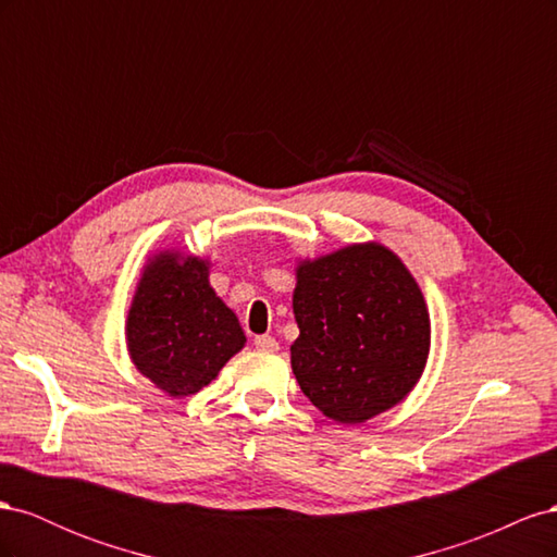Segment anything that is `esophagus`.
<instances>
[{
    "label": "esophagus",
    "instance_id": "esophagus-1",
    "mask_svg": "<svg viewBox=\"0 0 557 557\" xmlns=\"http://www.w3.org/2000/svg\"><path fill=\"white\" fill-rule=\"evenodd\" d=\"M256 348H260V350H269V352H274V350H278V342L274 339V336H269V334H260V336H256Z\"/></svg>",
    "mask_w": 557,
    "mask_h": 557
}]
</instances>
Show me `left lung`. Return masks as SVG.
<instances>
[{
    "label": "left lung",
    "instance_id": "8db88e82",
    "mask_svg": "<svg viewBox=\"0 0 557 557\" xmlns=\"http://www.w3.org/2000/svg\"><path fill=\"white\" fill-rule=\"evenodd\" d=\"M293 374L315 409L358 425L407 397L430 352V313L391 248L352 244L297 264Z\"/></svg>",
    "mask_w": 557,
    "mask_h": 557
}]
</instances>
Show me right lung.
<instances>
[{
	"instance_id": "obj_1",
	"label": "right lung",
	"mask_w": 557,
	"mask_h": 557,
	"mask_svg": "<svg viewBox=\"0 0 557 557\" xmlns=\"http://www.w3.org/2000/svg\"><path fill=\"white\" fill-rule=\"evenodd\" d=\"M134 367L170 397L209 385L237 356L246 334L209 283V260L160 250L144 267L127 313Z\"/></svg>"
}]
</instances>
